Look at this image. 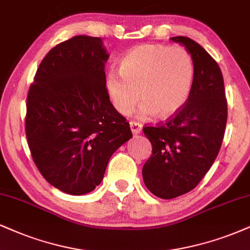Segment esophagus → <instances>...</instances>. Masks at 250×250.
I'll list each match as a JSON object with an SVG mask.
<instances>
[{"label":"esophagus","mask_w":250,"mask_h":250,"mask_svg":"<svg viewBox=\"0 0 250 250\" xmlns=\"http://www.w3.org/2000/svg\"><path fill=\"white\" fill-rule=\"evenodd\" d=\"M130 126H131L132 133H133V134H139L141 132V128H143V125H141L140 123L134 122V120L130 122Z\"/></svg>","instance_id":"esophagus-1"}]
</instances>
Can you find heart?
Returning a JSON list of instances; mask_svg holds the SVG:
<instances>
[{
    "label": "heart",
    "instance_id": "obj_1",
    "mask_svg": "<svg viewBox=\"0 0 250 250\" xmlns=\"http://www.w3.org/2000/svg\"><path fill=\"white\" fill-rule=\"evenodd\" d=\"M119 70L107 74L105 85L122 115H130L143 97L140 116L156 112L161 118L175 116L189 100L195 79L192 57L180 46H137L125 54Z\"/></svg>",
    "mask_w": 250,
    "mask_h": 250
}]
</instances>
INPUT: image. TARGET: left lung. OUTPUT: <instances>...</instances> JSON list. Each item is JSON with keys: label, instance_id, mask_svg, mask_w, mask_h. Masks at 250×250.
Masks as SVG:
<instances>
[{"label": "left lung", "instance_id": "obj_1", "mask_svg": "<svg viewBox=\"0 0 250 250\" xmlns=\"http://www.w3.org/2000/svg\"><path fill=\"white\" fill-rule=\"evenodd\" d=\"M189 51L195 79L187 104L156 126H145L153 154L143 168L145 186L156 197L176 198L198 186L223 144L227 122L224 78L215 60L195 40L172 37Z\"/></svg>", "mask_w": 250, "mask_h": 250}]
</instances>
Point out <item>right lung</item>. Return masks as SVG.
Returning <instances> with one entry per match:
<instances>
[{"label":"right lung","mask_w":250,"mask_h":250,"mask_svg":"<svg viewBox=\"0 0 250 250\" xmlns=\"http://www.w3.org/2000/svg\"><path fill=\"white\" fill-rule=\"evenodd\" d=\"M107 59L101 38L73 37L45 55L27 94L31 155L42 177L69 195L94 190L111 155L132 138L107 94Z\"/></svg>","instance_id":"right-lung-1"}]
</instances>
